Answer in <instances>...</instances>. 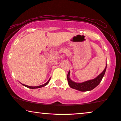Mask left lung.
Segmentation results:
<instances>
[{
  "label": "left lung",
  "mask_w": 121,
  "mask_h": 121,
  "mask_svg": "<svg viewBox=\"0 0 121 121\" xmlns=\"http://www.w3.org/2000/svg\"><path fill=\"white\" fill-rule=\"evenodd\" d=\"M106 68H107V65H106L104 70L98 76L96 77L95 78L91 80H88V81L83 82L82 83H77L72 81L70 78V71H69L67 76V81H68L69 86H70L71 88L78 90V91H80L85 92L91 91L93 88H95L96 86H97L99 85V83H100L103 77L104 76V73H105Z\"/></svg>",
  "instance_id": "obj_1"
}]
</instances>
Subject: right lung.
<instances>
[{"label": "right lung", "mask_w": 121, "mask_h": 121, "mask_svg": "<svg viewBox=\"0 0 121 121\" xmlns=\"http://www.w3.org/2000/svg\"><path fill=\"white\" fill-rule=\"evenodd\" d=\"M50 80V79L48 80V82H46L45 83H44V84H43V85H40V86H28V85H24V84H22H22L23 85V86H25V87H28V88H32V89H34V88H41V87H44V86H45L46 85H47L48 83H49V81Z\"/></svg>", "instance_id": "1"}]
</instances>
